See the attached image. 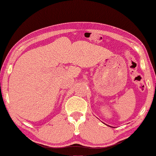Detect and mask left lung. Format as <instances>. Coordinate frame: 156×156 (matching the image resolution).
<instances>
[{"label": "left lung", "mask_w": 156, "mask_h": 156, "mask_svg": "<svg viewBox=\"0 0 156 156\" xmlns=\"http://www.w3.org/2000/svg\"><path fill=\"white\" fill-rule=\"evenodd\" d=\"M110 127H111V126H110Z\"/></svg>", "instance_id": "obj_1"}]
</instances>
